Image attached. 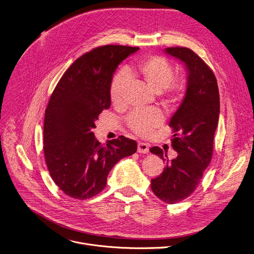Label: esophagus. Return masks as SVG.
Listing matches in <instances>:
<instances>
[{"mask_svg":"<svg viewBox=\"0 0 254 254\" xmlns=\"http://www.w3.org/2000/svg\"><path fill=\"white\" fill-rule=\"evenodd\" d=\"M138 152L140 153H147L149 151V146L147 143L143 142H138V147H137Z\"/></svg>","mask_w":254,"mask_h":254,"instance_id":"esophagus-1","label":"esophagus"}]
</instances>
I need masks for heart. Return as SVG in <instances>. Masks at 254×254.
<instances>
[{
    "label": "heart",
    "instance_id": "b5f03b06",
    "mask_svg": "<svg viewBox=\"0 0 254 254\" xmlns=\"http://www.w3.org/2000/svg\"><path fill=\"white\" fill-rule=\"evenodd\" d=\"M129 77L143 81L155 93L162 95L165 105L177 103L184 95L186 82L182 78H174V67L162 56L153 55L141 60L136 64L118 72L110 86V99L115 107L124 104V96L129 84ZM160 112L154 109L135 110L127 118V125L135 134L147 137L162 124Z\"/></svg>",
    "mask_w": 254,
    "mask_h": 254
}]
</instances>
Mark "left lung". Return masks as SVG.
Returning a JSON list of instances; mask_svg holds the SVG:
<instances>
[{"mask_svg":"<svg viewBox=\"0 0 254 254\" xmlns=\"http://www.w3.org/2000/svg\"><path fill=\"white\" fill-rule=\"evenodd\" d=\"M165 53L185 64L187 90L170 122L174 130L172 146L178 156L170 160L167 151L157 146L150 148L166 164L163 172L151 180V190L164 203L177 204L194 191L211 162L220 97L214 72L191 49L168 47Z\"/></svg>","mask_w":254,"mask_h":254,"instance_id":"1","label":"left lung"}]
</instances>
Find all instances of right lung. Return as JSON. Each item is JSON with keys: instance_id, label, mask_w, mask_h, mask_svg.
<instances>
[{"instance_id": "right-lung-1", "label": "right lung", "mask_w": 254, "mask_h": 254, "mask_svg": "<svg viewBox=\"0 0 254 254\" xmlns=\"http://www.w3.org/2000/svg\"><path fill=\"white\" fill-rule=\"evenodd\" d=\"M138 47L105 45L78 58L64 73L45 110L43 151L50 177L65 194L86 200L101 192L110 171L137 151L119 136L101 144L92 130L111 106L110 86L118 65Z\"/></svg>"}]
</instances>
